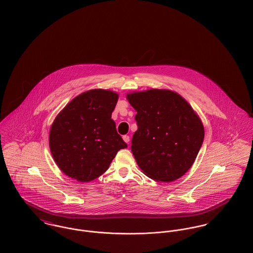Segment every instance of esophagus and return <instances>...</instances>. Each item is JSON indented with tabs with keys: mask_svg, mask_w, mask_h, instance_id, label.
<instances>
[{
	"mask_svg": "<svg viewBox=\"0 0 253 253\" xmlns=\"http://www.w3.org/2000/svg\"><path fill=\"white\" fill-rule=\"evenodd\" d=\"M123 139H124V141H125L126 143H128V142H129V136H128V135H124V136H123Z\"/></svg>",
	"mask_w": 253,
	"mask_h": 253,
	"instance_id": "obj_1",
	"label": "esophagus"
}]
</instances>
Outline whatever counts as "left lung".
<instances>
[{
  "mask_svg": "<svg viewBox=\"0 0 253 253\" xmlns=\"http://www.w3.org/2000/svg\"><path fill=\"white\" fill-rule=\"evenodd\" d=\"M126 99L137 112L131 152L142 172L158 182L180 178L193 166L205 137L197 112L170 89L132 91Z\"/></svg>",
  "mask_w": 253,
  "mask_h": 253,
  "instance_id": "1",
  "label": "left lung"
}]
</instances>
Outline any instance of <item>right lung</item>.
Segmentation results:
<instances>
[{
    "instance_id": "obj_1",
    "label": "right lung",
    "mask_w": 253,
    "mask_h": 253,
    "mask_svg": "<svg viewBox=\"0 0 253 253\" xmlns=\"http://www.w3.org/2000/svg\"><path fill=\"white\" fill-rule=\"evenodd\" d=\"M119 93L110 89L86 90L62 109L49 130L48 144L60 170L79 182L103 174L118 151L127 147L111 119Z\"/></svg>"
}]
</instances>
